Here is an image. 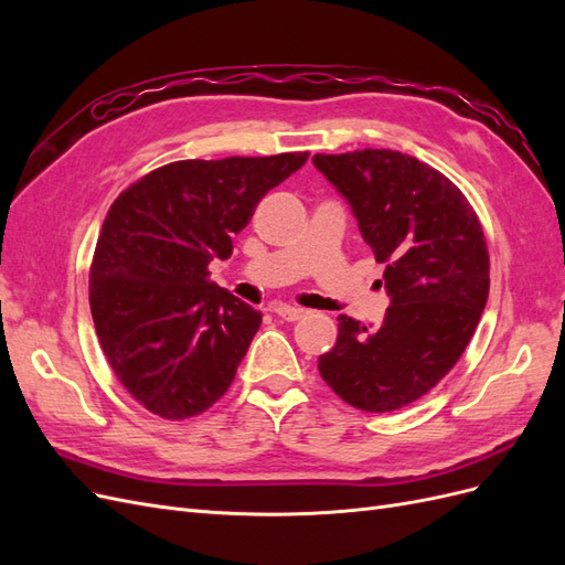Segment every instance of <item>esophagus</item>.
<instances>
[{
  "instance_id": "1",
  "label": "esophagus",
  "mask_w": 565,
  "mask_h": 565,
  "mask_svg": "<svg viewBox=\"0 0 565 565\" xmlns=\"http://www.w3.org/2000/svg\"><path fill=\"white\" fill-rule=\"evenodd\" d=\"M306 313V309H297V306H282V309H278L276 311V316L280 318V320H285V322H297V320H301Z\"/></svg>"
}]
</instances>
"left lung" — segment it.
<instances>
[{"label":"left lung","mask_w":565,"mask_h":565,"mask_svg":"<svg viewBox=\"0 0 565 565\" xmlns=\"http://www.w3.org/2000/svg\"><path fill=\"white\" fill-rule=\"evenodd\" d=\"M313 164L349 200L391 297L374 330L339 316L320 377L358 409L393 413L446 377L473 337L490 289L483 226L448 177L405 152H318Z\"/></svg>","instance_id":"8db88e82"}]
</instances>
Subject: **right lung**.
Returning a JSON list of instances; mask_svg holds the SVG:
<instances>
[{"mask_svg":"<svg viewBox=\"0 0 565 565\" xmlns=\"http://www.w3.org/2000/svg\"><path fill=\"white\" fill-rule=\"evenodd\" d=\"M309 160H179L152 169L110 204L89 268L98 344L117 382L148 413L188 419L235 380L262 313L210 280L256 204Z\"/></svg>","mask_w":565,"mask_h":565,"instance_id":"right-lung-1","label":"right lung"}]
</instances>
